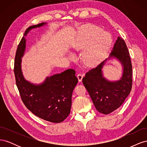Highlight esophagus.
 Returning <instances> with one entry per match:
<instances>
[{
	"label": "esophagus",
	"mask_w": 147,
	"mask_h": 147,
	"mask_svg": "<svg viewBox=\"0 0 147 147\" xmlns=\"http://www.w3.org/2000/svg\"><path fill=\"white\" fill-rule=\"evenodd\" d=\"M77 77L78 81H79L80 82L82 81V78H83V75H82V74H78Z\"/></svg>",
	"instance_id": "34e87169"
}]
</instances>
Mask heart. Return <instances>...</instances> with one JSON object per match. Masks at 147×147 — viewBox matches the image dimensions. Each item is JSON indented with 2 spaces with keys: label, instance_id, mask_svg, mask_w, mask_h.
I'll use <instances>...</instances> for the list:
<instances>
[{
  "label": "heart",
  "instance_id": "b5f03b06",
  "mask_svg": "<svg viewBox=\"0 0 147 147\" xmlns=\"http://www.w3.org/2000/svg\"><path fill=\"white\" fill-rule=\"evenodd\" d=\"M110 34L96 26L85 25L78 30L76 41L73 44L74 50L82 52V60L87 65L99 63L108 52L112 43ZM69 58L74 59V55L69 53Z\"/></svg>",
  "mask_w": 147,
  "mask_h": 147
}]
</instances>
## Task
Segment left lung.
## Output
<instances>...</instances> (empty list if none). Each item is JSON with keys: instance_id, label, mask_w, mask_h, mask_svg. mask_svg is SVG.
I'll return each mask as SVG.
<instances>
[{"instance_id": "1", "label": "left lung", "mask_w": 147, "mask_h": 147, "mask_svg": "<svg viewBox=\"0 0 147 147\" xmlns=\"http://www.w3.org/2000/svg\"><path fill=\"white\" fill-rule=\"evenodd\" d=\"M117 59L123 67L122 76L119 81H110L104 77L101 69L107 60ZM132 64L125 42L118 37L108 58L88 72L83 83L96 110L105 115L118 109L129 94L132 89Z\"/></svg>"}]
</instances>
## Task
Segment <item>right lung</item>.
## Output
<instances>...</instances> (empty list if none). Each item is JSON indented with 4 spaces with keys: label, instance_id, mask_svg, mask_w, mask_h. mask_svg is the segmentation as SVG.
<instances>
[{
    "label": "right lung",
    "instance_id": "right-lung-1",
    "mask_svg": "<svg viewBox=\"0 0 147 147\" xmlns=\"http://www.w3.org/2000/svg\"><path fill=\"white\" fill-rule=\"evenodd\" d=\"M47 24L42 23L30 26L20 41L16 53L14 72L16 86L24 104L37 117L51 123L63 121L70 114L74 89L78 83L73 69L47 77L43 83L36 84L24 78L21 69L26 40L29 31Z\"/></svg>",
    "mask_w": 147,
    "mask_h": 147
}]
</instances>
